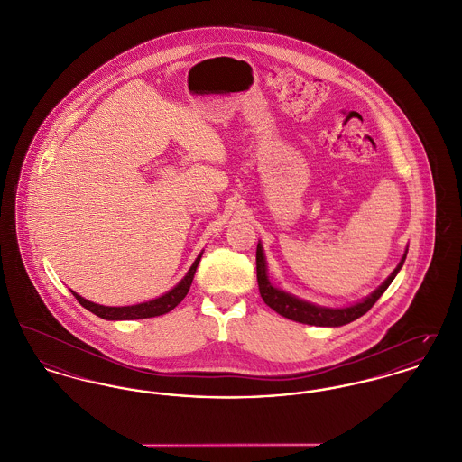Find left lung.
<instances>
[{
  "label": "left lung",
  "mask_w": 462,
  "mask_h": 462,
  "mask_svg": "<svg viewBox=\"0 0 462 462\" xmlns=\"http://www.w3.org/2000/svg\"><path fill=\"white\" fill-rule=\"evenodd\" d=\"M406 254H408V249L404 252L397 268L390 273V277L379 286L374 293L369 294L362 301H356L355 305L342 307V309H330V307H319V305L309 303L305 300H300L293 294L284 293V291L277 290L275 286H272V282L268 281V275H266L264 252H263L261 244H257V251H255L257 286H259V293L264 300V303L288 319H293V321L303 323V325H314V327H342V325H347V323L358 319L367 310H371V307L378 301L379 296L386 291V288L392 284V281L402 268Z\"/></svg>",
  "instance_id": "8db88e82"
}]
</instances>
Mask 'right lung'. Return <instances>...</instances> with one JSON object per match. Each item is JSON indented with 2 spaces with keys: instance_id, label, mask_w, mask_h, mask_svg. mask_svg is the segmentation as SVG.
<instances>
[{
  "instance_id": "add662e5",
  "label": "right lung",
  "mask_w": 462,
  "mask_h": 462,
  "mask_svg": "<svg viewBox=\"0 0 462 462\" xmlns=\"http://www.w3.org/2000/svg\"><path fill=\"white\" fill-rule=\"evenodd\" d=\"M201 255L203 252L196 257L194 264L190 266V270L187 272V275L166 294L155 298V300H150V301H144V303H137V305H126V307H106V305H98V303H93L89 300H86L83 296H79L78 293L72 294L76 296V300L83 305L84 309H88L89 312H93L95 316L102 318V319H109V321H126V319H144V318H155V316H162L169 310H172L185 296L189 293L190 286H192V279H194V273L198 270V264L201 261Z\"/></svg>"
}]
</instances>
